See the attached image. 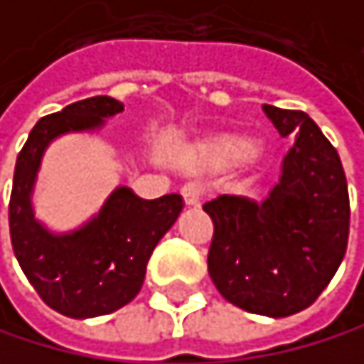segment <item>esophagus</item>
Listing matches in <instances>:
<instances>
[{
	"mask_svg": "<svg viewBox=\"0 0 364 364\" xmlns=\"http://www.w3.org/2000/svg\"><path fill=\"white\" fill-rule=\"evenodd\" d=\"M180 193H182V198H184V202H186L188 206H198L200 200H202V186H200L198 182H186V184L180 188Z\"/></svg>",
	"mask_w": 364,
	"mask_h": 364,
	"instance_id": "1",
	"label": "esophagus"
}]
</instances>
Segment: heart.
I'll return each mask as SVG.
<instances>
[{
	"label": "heart",
	"mask_w": 364,
	"mask_h": 364,
	"mask_svg": "<svg viewBox=\"0 0 364 364\" xmlns=\"http://www.w3.org/2000/svg\"><path fill=\"white\" fill-rule=\"evenodd\" d=\"M253 153H255V142L242 135H227V137L213 139V142L206 144L204 149L206 160H211L215 164L242 162V160H249Z\"/></svg>",
	"instance_id": "obj_1"
}]
</instances>
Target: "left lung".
<instances>
[{
	"mask_svg": "<svg viewBox=\"0 0 364 364\" xmlns=\"http://www.w3.org/2000/svg\"><path fill=\"white\" fill-rule=\"evenodd\" d=\"M262 111L296 144L262 202L218 196L204 204L213 220L209 276L235 307L284 318L314 304L341 267L349 193L338 151L307 113L269 104Z\"/></svg>",
	"mask_w": 364,
	"mask_h": 364,
	"instance_id": "obj_1",
	"label": "left lung"
}]
</instances>
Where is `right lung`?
I'll list each match as a JSON object with an SVG mask.
<instances>
[{"label": "right lung", "instance_id": "add662e5", "mask_svg": "<svg viewBox=\"0 0 364 364\" xmlns=\"http://www.w3.org/2000/svg\"><path fill=\"white\" fill-rule=\"evenodd\" d=\"M124 104L97 95L41 117L17 155L8 204L11 242L21 271L50 309L68 318H95L117 311L142 289L146 262L162 235L176 225L182 198H137L117 186L100 213L70 233H53L35 218L33 188L41 155L55 137L95 131Z\"/></svg>", "mask_w": 364, "mask_h": 364}]
</instances>
